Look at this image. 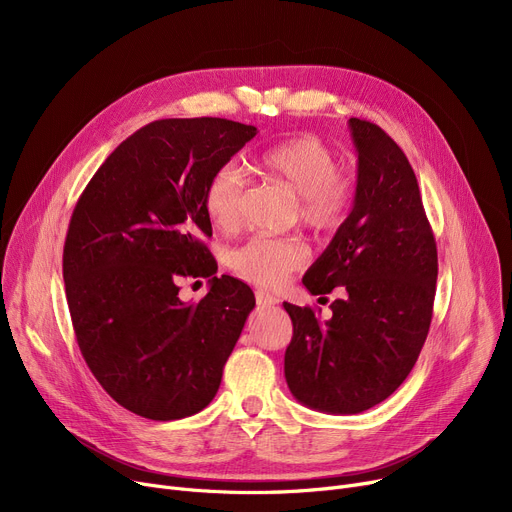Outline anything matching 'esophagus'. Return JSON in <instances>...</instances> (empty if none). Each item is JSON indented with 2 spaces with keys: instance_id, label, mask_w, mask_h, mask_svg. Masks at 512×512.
<instances>
[{
  "instance_id": "esophagus-1",
  "label": "esophagus",
  "mask_w": 512,
  "mask_h": 512,
  "mask_svg": "<svg viewBox=\"0 0 512 512\" xmlns=\"http://www.w3.org/2000/svg\"><path fill=\"white\" fill-rule=\"evenodd\" d=\"M255 299H257V305H261V307H274V305L280 303V299L276 297V294L265 292V290H257L255 292Z\"/></svg>"
}]
</instances>
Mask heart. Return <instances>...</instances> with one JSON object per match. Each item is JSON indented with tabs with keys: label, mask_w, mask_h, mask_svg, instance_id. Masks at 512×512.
<instances>
[{
	"label": "heart",
	"mask_w": 512,
	"mask_h": 512,
	"mask_svg": "<svg viewBox=\"0 0 512 512\" xmlns=\"http://www.w3.org/2000/svg\"><path fill=\"white\" fill-rule=\"evenodd\" d=\"M253 168L292 188L299 195L301 220L317 230L338 228L353 201V186L340 174L338 155L311 134L259 151ZM245 188L247 178L234 164L213 170L203 193L205 213L213 226L232 230L238 224ZM307 257L309 251L299 238L255 234L230 253V267L242 280L276 288L305 265Z\"/></svg>",
	"instance_id": "obj_1"
}]
</instances>
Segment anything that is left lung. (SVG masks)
Segmentation results:
<instances>
[{
    "label": "left lung",
    "mask_w": 512,
    "mask_h": 512,
    "mask_svg": "<svg viewBox=\"0 0 512 512\" xmlns=\"http://www.w3.org/2000/svg\"><path fill=\"white\" fill-rule=\"evenodd\" d=\"M359 153L355 203L309 267L311 294L340 290L321 321L284 303L292 340L284 375L303 405L355 415L386 400L411 373L432 324L438 249L407 155L373 122L348 120Z\"/></svg>",
    "instance_id": "1"
}]
</instances>
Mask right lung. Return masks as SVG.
Listing matches in <instances>:
<instances>
[{"label": "right lung", "mask_w": 512, "mask_h": 512, "mask_svg": "<svg viewBox=\"0 0 512 512\" xmlns=\"http://www.w3.org/2000/svg\"><path fill=\"white\" fill-rule=\"evenodd\" d=\"M257 134L224 118L155 120L120 143L80 195L66 234L72 326L95 380L153 421L203 411L255 307L253 290L218 278L205 247L203 193L215 168ZM182 277H209L195 306Z\"/></svg>", "instance_id": "1"}]
</instances>
